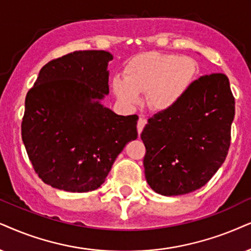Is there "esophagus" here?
<instances>
[{
  "mask_svg": "<svg viewBox=\"0 0 251 251\" xmlns=\"http://www.w3.org/2000/svg\"><path fill=\"white\" fill-rule=\"evenodd\" d=\"M146 119L145 118H140L138 120V125H136V128H138V133L139 134H141V132H142V129H144V127H145V125H146Z\"/></svg>",
  "mask_w": 251,
  "mask_h": 251,
  "instance_id": "1",
  "label": "esophagus"
}]
</instances>
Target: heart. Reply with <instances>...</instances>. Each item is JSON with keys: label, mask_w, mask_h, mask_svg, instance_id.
<instances>
[{"label": "heart", "mask_w": 251, "mask_h": 251, "mask_svg": "<svg viewBox=\"0 0 251 251\" xmlns=\"http://www.w3.org/2000/svg\"><path fill=\"white\" fill-rule=\"evenodd\" d=\"M198 67L195 60L176 54L149 52L133 58L124 71L115 76L113 93L120 103L135 107L146 94V104L156 112L174 109L196 80Z\"/></svg>", "instance_id": "obj_1"}]
</instances>
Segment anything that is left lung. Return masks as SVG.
<instances>
[{
	"mask_svg": "<svg viewBox=\"0 0 251 251\" xmlns=\"http://www.w3.org/2000/svg\"><path fill=\"white\" fill-rule=\"evenodd\" d=\"M234 116L229 80L219 73L199 77L174 109L149 118L141 133L149 186L162 196L204 186L226 160Z\"/></svg>",
	"mask_w": 251,
	"mask_h": 251,
	"instance_id": "8db88e82",
	"label": "left lung"
}]
</instances>
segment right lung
Wrapping results in <instances>:
<instances>
[{
    "mask_svg": "<svg viewBox=\"0 0 251 251\" xmlns=\"http://www.w3.org/2000/svg\"><path fill=\"white\" fill-rule=\"evenodd\" d=\"M106 50H76L40 69L25 98L22 139L36 173L52 188L88 192L105 182L138 116H119L109 95Z\"/></svg>",
    "mask_w": 251,
    "mask_h": 251,
    "instance_id": "1",
    "label": "right lung"
}]
</instances>
